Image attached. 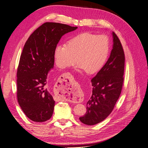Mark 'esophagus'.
Wrapping results in <instances>:
<instances>
[{"label": "esophagus", "mask_w": 148, "mask_h": 148, "mask_svg": "<svg viewBox=\"0 0 148 148\" xmlns=\"http://www.w3.org/2000/svg\"><path fill=\"white\" fill-rule=\"evenodd\" d=\"M70 78H71V76L70 74L69 73H65L63 76V79H64V82H65V83H68V82L70 81Z\"/></svg>", "instance_id": "1"}]
</instances>
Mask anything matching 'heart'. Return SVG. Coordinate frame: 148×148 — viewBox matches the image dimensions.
Masks as SVG:
<instances>
[{"label": "heart", "mask_w": 148, "mask_h": 148, "mask_svg": "<svg viewBox=\"0 0 148 148\" xmlns=\"http://www.w3.org/2000/svg\"><path fill=\"white\" fill-rule=\"evenodd\" d=\"M109 51L110 42L107 36L84 33L69 39L66 45H57L53 58L60 69L74 65L77 58L78 69L93 74L104 66Z\"/></svg>", "instance_id": "heart-1"}]
</instances>
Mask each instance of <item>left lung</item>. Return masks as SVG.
<instances>
[{"label":"left lung","mask_w":148,"mask_h":148,"mask_svg":"<svg viewBox=\"0 0 148 148\" xmlns=\"http://www.w3.org/2000/svg\"><path fill=\"white\" fill-rule=\"evenodd\" d=\"M113 47L106 64L92 78V95L86 104V112L79 117L88 125L100 123L112 111L122 91L125 53L117 36L112 32Z\"/></svg>","instance_id":"8db88e82"}]
</instances>
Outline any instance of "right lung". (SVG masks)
Returning a JSON list of instances; mask_svg holds the SVG:
<instances>
[{"label": "right lung", "instance_id": "1", "mask_svg": "<svg viewBox=\"0 0 148 148\" xmlns=\"http://www.w3.org/2000/svg\"><path fill=\"white\" fill-rule=\"evenodd\" d=\"M78 27L46 22L26 41L17 69V99L26 117L44 122L52 117L55 101L47 81L54 64L53 51L62 36Z\"/></svg>", "mask_w": 148, "mask_h": 148}]
</instances>
